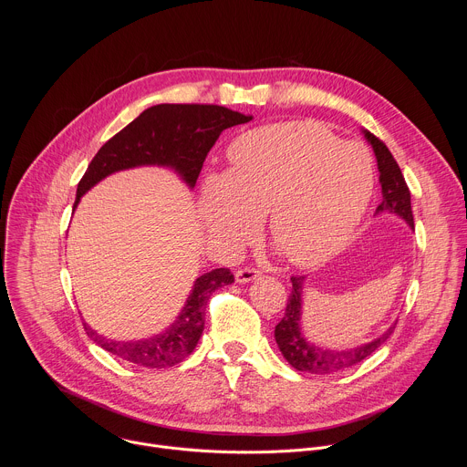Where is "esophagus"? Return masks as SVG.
I'll return each instance as SVG.
<instances>
[{
    "label": "esophagus",
    "mask_w": 467,
    "mask_h": 467,
    "mask_svg": "<svg viewBox=\"0 0 467 467\" xmlns=\"http://www.w3.org/2000/svg\"><path fill=\"white\" fill-rule=\"evenodd\" d=\"M258 275H260V272L256 268H240L236 272V281L238 283H249V281H254Z\"/></svg>",
    "instance_id": "34e87169"
}]
</instances>
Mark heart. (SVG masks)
I'll list each match as a JSON object with an SVG mask.
<instances>
[{"label":"heart","instance_id":"heart-1","mask_svg":"<svg viewBox=\"0 0 467 467\" xmlns=\"http://www.w3.org/2000/svg\"><path fill=\"white\" fill-rule=\"evenodd\" d=\"M229 173L203 184L205 222L223 244L249 238L268 214L275 247L310 265L340 251L358 227L373 193L366 148L340 142L316 121L264 125L240 135Z\"/></svg>","mask_w":467,"mask_h":467}]
</instances>
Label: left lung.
Returning a JSON list of instances; mask_svg holds the SVG:
<instances>
[{"label": "left lung", "instance_id": "8db88e82", "mask_svg": "<svg viewBox=\"0 0 467 467\" xmlns=\"http://www.w3.org/2000/svg\"><path fill=\"white\" fill-rule=\"evenodd\" d=\"M366 139L373 146L379 171H380V186H382V202L377 207L379 213L388 211L401 216L409 222L410 227H414V216H412V205H410V190L407 186V181L399 168L397 161L386 148V144L377 139L373 132L366 130ZM301 275H294L292 281V292L288 296L285 317L275 325V340L288 360L292 368L297 371L316 373V375H327V373H337L342 369H348L364 358H368L377 348H380L395 328L389 327L384 335L369 344L348 349V351H330V349H319L314 344H308L301 330H299V317H301V288H303Z\"/></svg>", "mask_w": 467, "mask_h": 467}]
</instances>
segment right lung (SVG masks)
<instances>
[{
	"label": "right lung",
	"mask_w": 467,
	"mask_h": 467,
	"mask_svg": "<svg viewBox=\"0 0 467 467\" xmlns=\"http://www.w3.org/2000/svg\"><path fill=\"white\" fill-rule=\"evenodd\" d=\"M253 116L220 105H155L107 140L88 164L78 184L81 195L103 177L142 164L171 166L193 186L207 153L227 127L245 123ZM234 283L229 268H218L199 277L177 321L162 335L139 342H114L99 337L85 323L87 335L105 351L144 368H171L182 362L197 346L205 327L207 303L218 288Z\"/></svg>",
	"instance_id": "right-lung-1"
}]
</instances>
